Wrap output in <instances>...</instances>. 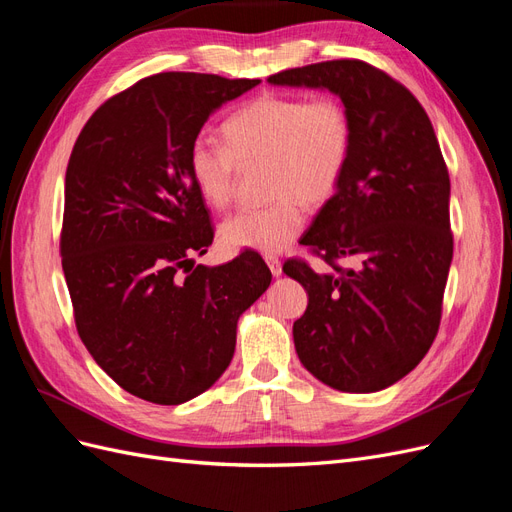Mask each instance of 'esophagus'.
I'll return each instance as SVG.
<instances>
[{"instance_id":"obj_1","label":"esophagus","mask_w":512,"mask_h":512,"mask_svg":"<svg viewBox=\"0 0 512 512\" xmlns=\"http://www.w3.org/2000/svg\"><path fill=\"white\" fill-rule=\"evenodd\" d=\"M265 260H267V265H269V269H271V275H273V277H280V275H282V262H280V258L267 256Z\"/></svg>"}]
</instances>
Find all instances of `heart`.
<instances>
[{"label": "heart", "mask_w": 512, "mask_h": 512, "mask_svg": "<svg viewBox=\"0 0 512 512\" xmlns=\"http://www.w3.org/2000/svg\"><path fill=\"white\" fill-rule=\"evenodd\" d=\"M224 143L198 138L190 147L196 190L215 209H226L237 192L241 164L269 162L271 205L243 209L222 224L230 250L280 254L305 226V199L324 205L344 181L354 128L348 108L333 96L265 94L243 104L222 126Z\"/></svg>", "instance_id": "1"}]
</instances>
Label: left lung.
<instances>
[{
  "instance_id": "left-lung-1",
  "label": "left lung",
  "mask_w": 512,
  "mask_h": 512,
  "mask_svg": "<svg viewBox=\"0 0 512 512\" xmlns=\"http://www.w3.org/2000/svg\"><path fill=\"white\" fill-rule=\"evenodd\" d=\"M277 87L327 89L348 108L346 175L303 235L333 271L288 260L307 290L292 337L303 367L331 389L376 393L421 363L440 327L453 260L451 181L425 108L389 74L359 59L277 72ZM337 257L360 267L342 270Z\"/></svg>"
}]
</instances>
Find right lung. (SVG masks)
Wrapping results in <instances>:
<instances>
[{
	"mask_svg": "<svg viewBox=\"0 0 512 512\" xmlns=\"http://www.w3.org/2000/svg\"><path fill=\"white\" fill-rule=\"evenodd\" d=\"M260 79L162 72L89 117L66 170L61 267L76 329L123 391L179 406L230 365L239 316L271 284L256 252L194 265L213 241L190 175L205 121Z\"/></svg>",
	"mask_w": 512,
	"mask_h": 512,
	"instance_id": "right-lung-1",
	"label": "right lung"
}]
</instances>
